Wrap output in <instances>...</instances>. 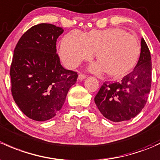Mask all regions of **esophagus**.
Returning a JSON list of instances; mask_svg holds the SVG:
<instances>
[{"instance_id": "obj_1", "label": "esophagus", "mask_w": 160, "mask_h": 160, "mask_svg": "<svg viewBox=\"0 0 160 160\" xmlns=\"http://www.w3.org/2000/svg\"><path fill=\"white\" fill-rule=\"evenodd\" d=\"M86 77H87V75L83 74V73H80V74H79L78 79H79V80H83V79H85Z\"/></svg>"}]
</instances>
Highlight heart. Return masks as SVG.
Masks as SVG:
<instances>
[{
  "instance_id": "obj_1",
  "label": "heart",
  "mask_w": 160,
  "mask_h": 160,
  "mask_svg": "<svg viewBox=\"0 0 160 160\" xmlns=\"http://www.w3.org/2000/svg\"><path fill=\"white\" fill-rule=\"evenodd\" d=\"M95 52L97 63L90 67L95 73L105 71L109 77L120 79L127 75L139 61V42L120 28L92 30L86 33L73 31L60 42L59 54L64 65L74 68L90 60Z\"/></svg>"
}]
</instances>
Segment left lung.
Instances as JSON below:
<instances>
[{"label":"left lung","instance_id":"8db88e82","mask_svg":"<svg viewBox=\"0 0 160 160\" xmlns=\"http://www.w3.org/2000/svg\"><path fill=\"white\" fill-rule=\"evenodd\" d=\"M152 82L150 52L143 38L137 66L122 80L103 83L94 98L104 117L112 122L129 120L139 113L146 105Z\"/></svg>","mask_w":160,"mask_h":160}]
</instances>
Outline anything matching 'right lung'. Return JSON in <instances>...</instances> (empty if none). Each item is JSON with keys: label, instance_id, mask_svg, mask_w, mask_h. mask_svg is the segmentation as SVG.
<instances>
[{"label": "right lung", "instance_id": "obj_1", "mask_svg": "<svg viewBox=\"0 0 160 160\" xmlns=\"http://www.w3.org/2000/svg\"><path fill=\"white\" fill-rule=\"evenodd\" d=\"M62 28L39 23L18 40L11 62V93L29 118L45 121L63 107L69 90L77 82V72L62 67L57 53V39Z\"/></svg>", "mask_w": 160, "mask_h": 160}]
</instances>
